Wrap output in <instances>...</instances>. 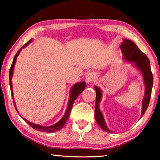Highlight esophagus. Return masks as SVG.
<instances>
[{
    "label": "esophagus",
    "mask_w": 160,
    "mask_h": 160,
    "mask_svg": "<svg viewBox=\"0 0 160 160\" xmlns=\"http://www.w3.org/2000/svg\"><path fill=\"white\" fill-rule=\"evenodd\" d=\"M95 78H96V74L94 73V72H89V73H88V75H87L85 77L86 82L88 84L92 83L94 80Z\"/></svg>",
    "instance_id": "1"
}]
</instances>
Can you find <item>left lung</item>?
<instances>
[{"instance_id": "left-lung-1", "label": "left lung", "mask_w": 160, "mask_h": 160, "mask_svg": "<svg viewBox=\"0 0 160 160\" xmlns=\"http://www.w3.org/2000/svg\"><path fill=\"white\" fill-rule=\"evenodd\" d=\"M121 49L123 55V59L126 62L131 63L135 68L140 71L142 75L143 82L145 85V96L142 102V110L140 118L144 115L150 103L152 88L153 85V76L152 74L150 61L145 54L142 52L133 42L129 39H123L121 43ZM96 90V104L94 116L98 125L102 130L108 132H112L106 123L101 110L99 109V103L102 98V92L99 87L94 86Z\"/></svg>"}]
</instances>
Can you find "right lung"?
<instances>
[{"mask_svg":"<svg viewBox=\"0 0 160 160\" xmlns=\"http://www.w3.org/2000/svg\"><path fill=\"white\" fill-rule=\"evenodd\" d=\"M33 39H31L29 41L25 44V45L22 47L20 50L18 51V53H16V55L15 56L14 58H13L12 63L11 65V67H10V72H9V82H10V91H11V94L13 99V103H14V106L15 107V109L17 111V112L20 114V116L22 117V116L20 115V113H19L18 110L17 109V107L15 105V102L14 100V97H13V90H12V75H13V70H14V68H15V65L16 63V60H17V58L19 54H20V51H22V48H24L26 47L30 44V43L32 42ZM86 87V83L85 82H78L76 84H75L72 86V88H70V97H69V100H68V107L66 112H65V114L63 115V117L61 118L60 121H58L57 123H56L53 125H51L49 126H40L38 125V124H35L34 123H32L30 121H29L28 120H26L25 118H22L25 120L27 123H28L29 126H30L32 128H33L35 130H37L39 131H42V132H53L56 131H58L59 130H61L63 127L64 126L65 123H66V121L68 118L70 112H71L72 105H73V103L75 101V99L78 97V96L82 92L85 90Z\"/></svg>","mask_w":160,"mask_h":160,"instance_id":"add662e5","label":"right lung"}]
</instances>
